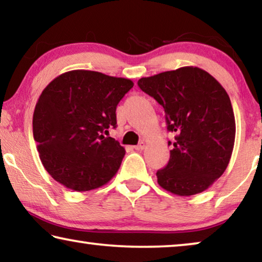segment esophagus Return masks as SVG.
Wrapping results in <instances>:
<instances>
[{
	"label": "esophagus",
	"mask_w": 262,
	"mask_h": 262,
	"mask_svg": "<svg viewBox=\"0 0 262 262\" xmlns=\"http://www.w3.org/2000/svg\"><path fill=\"white\" fill-rule=\"evenodd\" d=\"M144 147H146V143L142 141V142H140L139 144H136V146H134L133 148H134V149H136V150H142V149H144Z\"/></svg>",
	"instance_id": "1"
}]
</instances>
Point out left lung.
I'll use <instances>...</instances> for the list:
<instances>
[{
    "instance_id": "8db88e82",
    "label": "left lung",
    "mask_w": 262,
    "mask_h": 262,
    "mask_svg": "<svg viewBox=\"0 0 262 262\" xmlns=\"http://www.w3.org/2000/svg\"><path fill=\"white\" fill-rule=\"evenodd\" d=\"M138 85L165 109L173 149L156 171L168 192L189 196L206 190L224 174L235 140V119L224 87L205 70L182 67L142 77Z\"/></svg>"
}]
</instances>
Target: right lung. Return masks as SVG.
Listing matches in <instances>:
<instances>
[{"mask_svg":"<svg viewBox=\"0 0 262 262\" xmlns=\"http://www.w3.org/2000/svg\"><path fill=\"white\" fill-rule=\"evenodd\" d=\"M133 81L92 70L57 76L38 97L33 134L42 165L54 180L76 192L106 185L126 150L104 136L116 128V107Z\"/></svg>","mask_w":262,"mask_h":262,"instance_id":"right-lung-1","label":"right lung"}]
</instances>
